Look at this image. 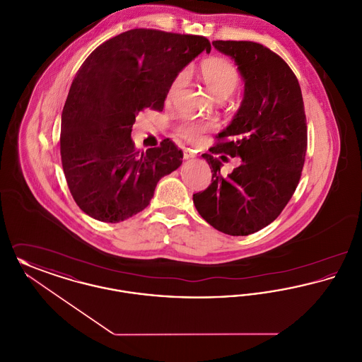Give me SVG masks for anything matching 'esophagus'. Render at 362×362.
<instances>
[{
  "label": "esophagus",
  "instance_id": "obj_1",
  "mask_svg": "<svg viewBox=\"0 0 362 362\" xmlns=\"http://www.w3.org/2000/svg\"><path fill=\"white\" fill-rule=\"evenodd\" d=\"M183 157L186 158V160H189V158H192V157H195V153L189 149V148H185L183 149Z\"/></svg>",
  "mask_w": 362,
  "mask_h": 362
}]
</instances>
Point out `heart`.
<instances>
[{"label":"heart","instance_id":"b5f03b06","mask_svg":"<svg viewBox=\"0 0 362 362\" xmlns=\"http://www.w3.org/2000/svg\"><path fill=\"white\" fill-rule=\"evenodd\" d=\"M199 74L209 90L218 99L225 100L229 98L240 86L241 74L233 62L224 57H210L201 62ZM187 78V70H180L168 86L167 100L171 102L173 98L185 86ZM218 127L217 122L210 119H194V118H180L175 124V134L187 142L197 144L202 141L205 134L214 132Z\"/></svg>","mask_w":362,"mask_h":362}]
</instances>
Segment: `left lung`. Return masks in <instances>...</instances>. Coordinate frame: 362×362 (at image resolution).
Instances as JSON below:
<instances>
[{"mask_svg": "<svg viewBox=\"0 0 362 362\" xmlns=\"http://www.w3.org/2000/svg\"><path fill=\"white\" fill-rule=\"evenodd\" d=\"M213 46L235 59L244 99L210 153L202 155L211 183L192 199L213 228L247 236L276 220L300 182L308 141L304 102L296 74L270 49L248 40H214ZM228 154L242 163L224 177L221 160Z\"/></svg>", "mask_w": 362, "mask_h": 362, "instance_id": "obj_1", "label": "left lung"}]
</instances>
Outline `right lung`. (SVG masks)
Segmentation results:
<instances>
[{"label": "right lung", "instance_id": "right-lung-1", "mask_svg": "<svg viewBox=\"0 0 362 362\" xmlns=\"http://www.w3.org/2000/svg\"><path fill=\"white\" fill-rule=\"evenodd\" d=\"M211 46L205 36L134 28L105 40L77 71L61 121V161L70 194L88 216L127 220L149 205L157 182L182 164L170 138L139 152L138 112L163 111L175 74Z\"/></svg>", "mask_w": 362, "mask_h": 362}]
</instances>
